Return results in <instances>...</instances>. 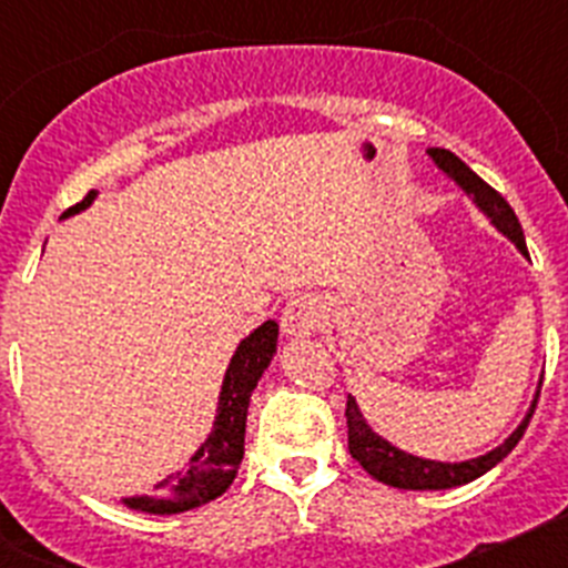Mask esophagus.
Masks as SVG:
<instances>
[{"label":"esophagus","mask_w":568,"mask_h":568,"mask_svg":"<svg viewBox=\"0 0 568 568\" xmlns=\"http://www.w3.org/2000/svg\"><path fill=\"white\" fill-rule=\"evenodd\" d=\"M324 301L318 295H295L281 315V329L287 338H310L324 321Z\"/></svg>","instance_id":"esophagus-1"}]
</instances>
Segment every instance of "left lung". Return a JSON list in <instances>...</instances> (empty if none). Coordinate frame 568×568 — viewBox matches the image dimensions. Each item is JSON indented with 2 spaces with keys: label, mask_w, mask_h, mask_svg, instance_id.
<instances>
[{
  "label": "left lung",
  "mask_w": 568,
  "mask_h": 568,
  "mask_svg": "<svg viewBox=\"0 0 568 568\" xmlns=\"http://www.w3.org/2000/svg\"><path fill=\"white\" fill-rule=\"evenodd\" d=\"M426 153L433 155V162L438 164V168L444 170V173L449 175V179H453L466 195H469L471 202L478 204L480 213H484L486 219H489V222L520 250V253L529 255L526 253L524 227H520L518 215H515V210L509 207V202H506L498 190H491L478 173H471V170L460 162L458 155L449 153V150L429 148ZM540 384H544V378H540ZM538 398H540V386H538V393H535V400H531L529 413H526V418L520 420L518 429H515L504 444L495 446L491 453L480 455V458L460 460V464H444V460H426V458H418V455L404 453V449L393 446L386 438H381L373 426L366 424L358 404H355V398L349 395V398H346L349 455H353V458L358 460V464L364 466L375 480H381V484L386 486H395V489H453V486H464L469 484V480L480 478L484 471H489L491 466L500 464V460H504L515 446H518V440L524 438L526 433V426H529L531 413H535V406H538Z\"/></svg>",
  "instance_id": "8db88e82"
}]
</instances>
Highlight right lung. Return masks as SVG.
<instances>
[{
    "instance_id": "right-lung-1",
    "label": "right lung",
    "mask_w": 568,
    "mask_h": 568,
    "mask_svg": "<svg viewBox=\"0 0 568 568\" xmlns=\"http://www.w3.org/2000/svg\"><path fill=\"white\" fill-rule=\"evenodd\" d=\"M93 199H97V190H90L82 202L64 210L62 219L82 213L84 207L93 204ZM275 344H278V324L264 321L258 329H253L247 338L235 346V355L230 358L227 373H224L213 433L195 449L187 469L159 480L155 495L122 498V506L144 511V515H179V511L210 504V500H215L230 489L235 471L241 466V458H244V429H247L250 395H253L258 378L264 375L270 361H273Z\"/></svg>"
}]
</instances>
